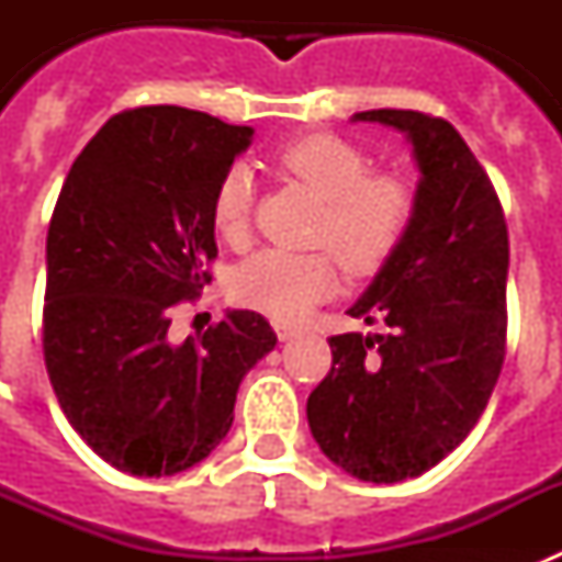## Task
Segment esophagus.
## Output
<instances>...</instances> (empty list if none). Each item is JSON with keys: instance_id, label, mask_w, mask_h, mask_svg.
Masks as SVG:
<instances>
[{"instance_id": "34e87169", "label": "esophagus", "mask_w": 562, "mask_h": 562, "mask_svg": "<svg viewBox=\"0 0 562 562\" xmlns=\"http://www.w3.org/2000/svg\"><path fill=\"white\" fill-rule=\"evenodd\" d=\"M276 335H278V340L286 342V340H292V337H295V335H301V329H297V326L281 324V321H278V324H276Z\"/></svg>"}]
</instances>
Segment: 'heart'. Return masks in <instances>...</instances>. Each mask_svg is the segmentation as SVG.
<instances>
[{
    "label": "heart",
    "mask_w": 562,
    "mask_h": 562,
    "mask_svg": "<svg viewBox=\"0 0 562 562\" xmlns=\"http://www.w3.org/2000/svg\"><path fill=\"white\" fill-rule=\"evenodd\" d=\"M272 162L324 200L315 241L337 252L351 272H374L400 247L414 216V191L396 173L369 171L360 146L337 134H304L278 148ZM213 227L227 245L241 247L250 236L252 180L236 166L213 193ZM337 286L331 252L265 250L241 265L233 295L241 306L292 324L310 315Z\"/></svg>",
    "instance_id": "1"
}]
</instances>
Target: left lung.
I'll list each match as a JSON object with an SVG mask.
<instances>
[{
	"mask_svg": "<svg viewBox=\"0 0 562 562\" xmlns=\"http://www.w3.org/2000/svg\"><path fill=\"white\" fill-rule=\"evenodd\" d=\"M351 121L405 134L419 182L400 247L349 310L389 335L329 337L331 371L306 419L326 459L394 484L439 464L484 414L504 366L509 236L493 182L448 121L411 109Z\"/></svg>",
	"mask_w": 562,
	"mask_h": 562,
	"instance_id": "obj_1",
	"label": "left lung"
}]
</instances>
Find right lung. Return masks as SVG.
Returning a JSON list of instances; mask_svg holds the SVG:
<instances>
[{"label":"right lung","instance_id":"add662e5","mask_svg":"<svg viewBox=\"0 0 562 562\" xmlns=\"http://www.w3.org/2000/svg\"><path fill=\"white\" fill-rule=\"evenodd\" d=\"M250 140V126L193 109H128L87 143L58 193L44 362L69 425L123 473L160 479L211 456L241 376L276 349L250 310L171 337L173 310L211 284L213 193Z\"/></svg>","mask_w":562,"mask_h":562}]
</instances>
